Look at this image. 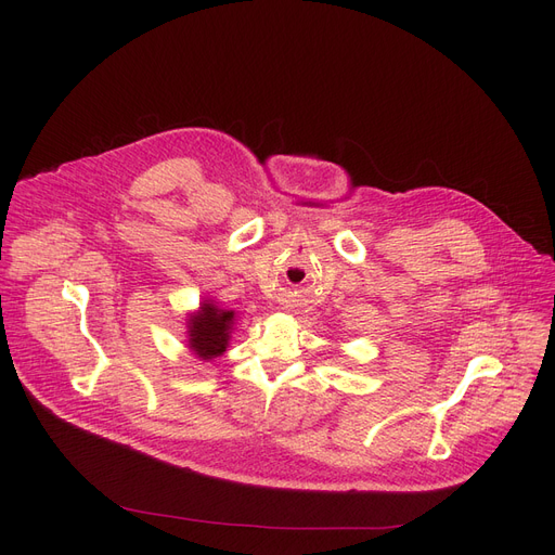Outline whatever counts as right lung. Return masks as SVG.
I'll use <instances>...</instances> for the list:
<instances>
[{
	"label": "right lung",
	"mask_w": 555,
	"mask_h": 555,
	"mask_svg": "<svg viewBox=\"0 0 555 555\" xmlns=\"http://www.w3.org/2000/svg\"><path fill=\"white\" fill-rule=\"evenodd\" d=\"M233 322H236L233 310L218 308L214 301H202L199 310L189 317L186 324L189 348L204 362L220 358L229 346Z\"/></svg>",
	"instance_id": "obj_1"
}]
</instances>
